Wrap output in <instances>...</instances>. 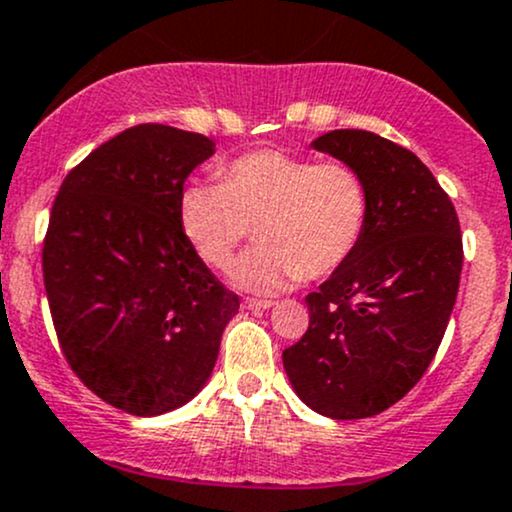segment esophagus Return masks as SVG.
Instances as JSON below:
<instances>
[{
	"instance_id": "esophagus-1",
	"label": "esophagus",
	"mask_w": 512,
	"mask_h": 512,
	"mask_svg": "<svg viewBox=\"0 0 512 512\" xmlns=\"http://www.w3.org/2000/svg\"><path fill=\"white\" fill-rule=\"evenodd\" d=\"M272 305H274L272 300H260V298H245V300H243L245 310H255V312L269 310V307H272Z\"/></svg>"
}]
</instances>
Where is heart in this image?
Returning a JSON list of instances; mask_svg holds the SVG:
<instances>
[{
    "label": "heart",
    "instance_id": "b5f03b06",
    "mask_svg": "<svg viewBox=\"0 0 512 512\" xmlns=\"http://www.w3.org/2000/svg\"><path fill=\"white\" fill-rule=\"evenodd\" d=\"M219 178L181 190L178 226L195 255L214 269H229L257 226L262 245L233 269L240 288L274 293L298 279H324L365 238L369 190L346 162L255 150L221 166Z\"/></svg>",
    "mask_w": 512,
    "mask_h": 512
}]
</instances>
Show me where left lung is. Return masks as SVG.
Listing matches in <instances>:
<instances>
[{
  "mask_svg": "<svg viewBox=\"0 0 512 512\" xmlns=\"http://www.w3.org/2000/svg\"><path fill=\"white\" fill-rule=\"evenodd\" d=\"M360 171L369 221L355 255L305 298L310 326L283 350L307 408L362 420L391 408L434 360L463 272L451 197L410 150L377 133L331 131L312 143Z\"/></svg>",
  "mask_w": 512,
  "mask_h": 512,
  "instance_id": "1",
  "label": "left lung"
}]
</instances>
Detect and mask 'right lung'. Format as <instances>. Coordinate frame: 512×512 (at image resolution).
<instances>
[{
  "mask_svg": "<svg viewBox=\"0 0 512 512\" xmlns=\"http://www.w3.org/2000/svg\"><path fill=\"white\" fill-rule=\"evenodd\" d=\"M214 155L205 135L140 123L92 150L54 200L42 274L61 353L104 403L138 417L186 405L238 312L178 226V195Z\"/></svg>",
  "mask_w": 512,
  "mask_h": 512,
  "instance_id": "add662e5",
  "label": "right lung"
}]
</instances>
